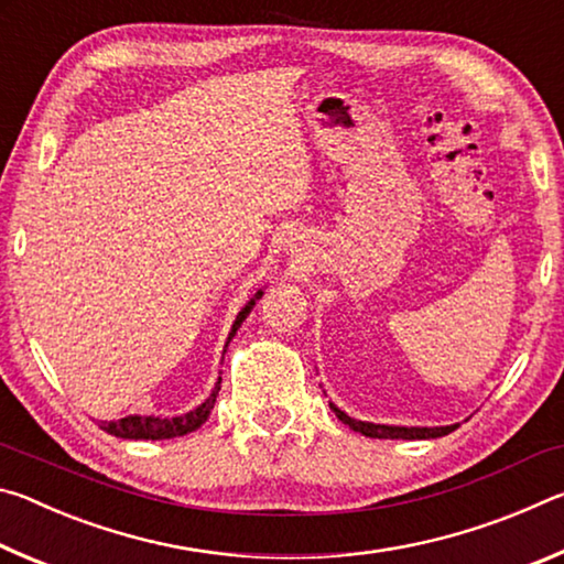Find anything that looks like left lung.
<instances>
[{
  "mask_svg": "<svg viewBox=\"0 0 564 564\" xmlns=\"http://www.w3.org/2000/svg\"><path fill=\"white\" fill-rule=\"evenodd\" d=\"M333 413L338 415V420L350 425L356 433H362L366 437H388V441H425V437H441L455 431V425H445V427H395V425H376V423H362V420H352L348 417L343 410L330 403Z\"/></svg>",
  "mask_w": 564,
  "mask_h": 564,
  "instance_id": "left-lung-1",
  "label": "left lung"
}]
</instances>
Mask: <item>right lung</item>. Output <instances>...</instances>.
<instances>
[{
	"label": "right lung",
	"mask_w": 564,
	"mask_h": 564,
	"mask_svg": "<svg viewBox=\"0 0 564 564\" xmlns=\"http://www.w3.org/2000/svg\"><path fill=\"white\" fill-rule=\"evenodd\" d=\"M263 291L256 293V299H259ZM256 299L246 305V308L238 313V318L231 328V336L228 340L234 338L236 328L241 326L243 318L248 316V311H251V305L256 303ZM218 390H221V378H218V383L214 388V393L208 395V400L204 405H198L196 410H191L186 415H178V417H139V415H129V417H121V420H107V423H101V431H107L109 435H117V437H129V441H169V437H178V435H186V433H194L196 427H202L206 423V417L212 415L214 403H216V395Z\"/></svg>",
	"instance_id": "1"
}]
</instances>
